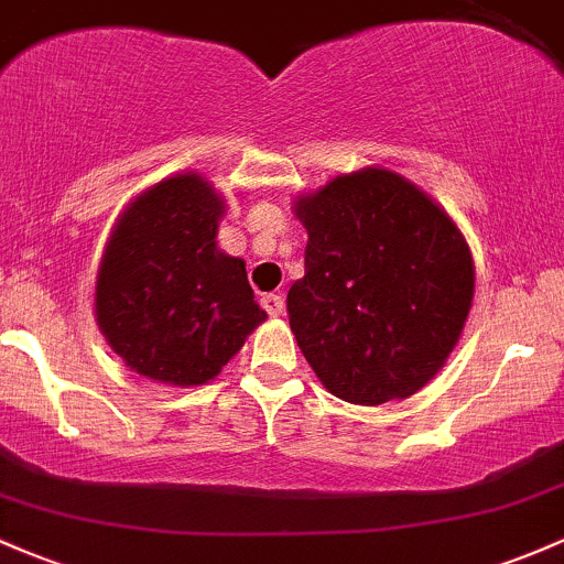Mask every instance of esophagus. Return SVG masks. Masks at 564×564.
<instances>
[{"label":"esophagus","instance_id":"obj_1","mask_svg":"<svg viewBox=\"0 0 564 564\" xmlns=\"http://www.w3.org/2000/svg\"><path fill=\"white\" fill-rule=\"evenodd\" d=\"M260 304H263V308L271 314V317H282L284 314V299L280 293L263 295V299H260Z\"/></svg>","mask_w":564,"mask_h":564}]
</instances>
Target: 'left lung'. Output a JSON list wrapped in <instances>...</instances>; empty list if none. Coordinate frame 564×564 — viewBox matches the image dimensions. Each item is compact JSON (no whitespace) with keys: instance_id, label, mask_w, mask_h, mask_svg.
<instances>
[{"instance_id":"obj_1","label":"left lung","mask_w":564,"mask_h":564,"mask_svg":"<svg viewBox=\"0 0 564 564\" xmlns=\"http://www.w3.org/2000/svg\"><path fill=\"white\" fill-rule=\"evenodd\" d=\"M306 274L288 314L330 395L403 401L444 368L474 304L476 265L457 223L398 172L338 174L293 202Z\"/></svg>"}]
</instances>
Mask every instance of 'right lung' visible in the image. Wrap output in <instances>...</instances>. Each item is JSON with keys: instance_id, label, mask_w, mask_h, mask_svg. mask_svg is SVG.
<instances>
[{"instance_id": "1", "label": "right lung", "mask_w": 564, "mask_h": 564, "mask_svg": "<svg viewBox=\"0 0 564 564\" xmlns=\"http://www.w3.org/2000/svg\"><path fill=\"white\" fill-rule=\"evenodd\" d=\"M226 198L198 172L144 187L105 245L94 314L112 352L169 387L207 384L265 319L245 260L217 247Z\"/></svg>"}]
</instances>
